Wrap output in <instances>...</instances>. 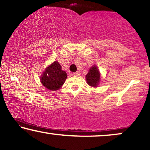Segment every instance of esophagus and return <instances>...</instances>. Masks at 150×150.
I'll list each match as a JSON object with an SVG mask.
<instances>
[{
	"label": "esophagus",
	"instance_id": "1",
	"mask_svg": "<svg viewBox=\"0 0 150 150\" xmlns=\"http://www.w3.org/2000/svg\"><path fill=\"white\" fill-rule=\"evenodd\" d=\"M80 74H81L80 72L77 71L76 73H74L72 74V75H73V76H79V75H80Z\"/></svg>",
	"mask_w": 150,
	"mask_h": 150
}]
</instances>
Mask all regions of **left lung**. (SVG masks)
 I'll list each match as a JSON object with an SVG mask.
<instances>
[{
  "label": "left lung",
  "instance_id": "1",
  "mask_svg": "<svg viewBox=\"0 0 150 150\" xmlns=\"http://www.w3.org/2000/svg\"><path fill=\"white\" fill-rule=\"evenodd\" d=\"M100 72L98 71V68L95 66H92L89 70L88 74L86 75L87 84L93 87L98 86L100 81Z\"/></svg>",
  "mask_w": 150,
  "mask_h": 150
}]
</instances>
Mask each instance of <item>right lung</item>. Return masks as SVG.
<instances>
[{"mask_svg": "<svg viewBox=\"0 0 150 150\" xmlns=\"http://www.w3.org/2000/svg\"><path fill=\"white\" fill-rule=\"evenodd\" d=\"M67 78V74L62 71L60 64L54 62L45 69L41 75V81L45 88L50 91H56L61 88Z\"/></svg>", "mask_w": 150, "mask_h": 150, "instance_id": "right-lung-1", "label": "right lung"}]
</instances>
